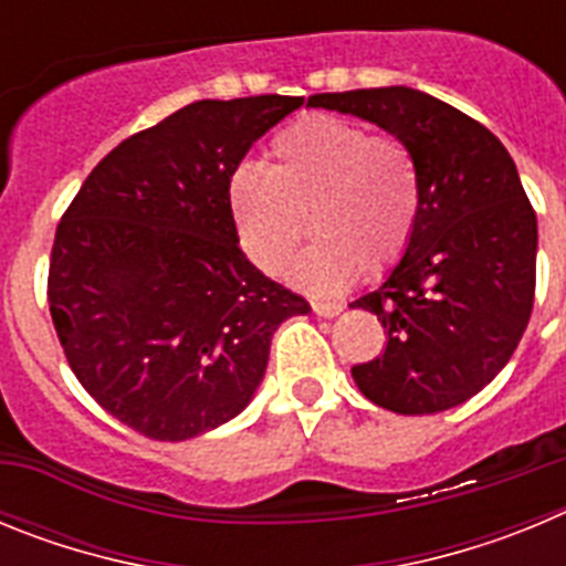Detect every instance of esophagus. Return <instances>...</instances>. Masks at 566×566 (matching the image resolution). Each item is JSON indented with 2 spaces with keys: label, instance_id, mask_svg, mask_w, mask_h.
I'll return each instance as SVG.
<instances>
[{
  "label": "esophagus",
  "instance_id": "34e87169",
  "mask_svg": "<svg viewBox=\"0 0 566 566\" xmlns=\"http://www.w3.org/2000/svg\"><path fill=\"white\" fill-rule=\"evenodd\" d=\"M312 308H314V314H319V317H337V314L343 312V306H339V303H319V300H314Z\"/></svg>",
  "mask_w": 566,
  "mask_h": 566
}]
</instances>
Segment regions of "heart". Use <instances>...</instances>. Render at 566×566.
Segmentation results:
<instances>
[{"label": "heart", "mask_w": 566, "mask_h": 566, "mask_svg": "<svg viewBox=\"0 0 566 566\" xmlns=\"http://www.w3.org/2000/svg\"><path fill=\"white\" fill-rule=\"evenodd\" d=\"M419 203V167L408 144L328 113L280 129L266 167H240L229 178L238 238L266 274L289 266L312 221L317 240L292 277L317 294L343 292L368 269L397 263L417 229Z\"/></svg>", "instance_id": "obj_1"}]
</instances>
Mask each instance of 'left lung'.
Here are the masks:
<instances>
[{"label": "left lung", "instance_id": "obj_1", "mask_svg": "<svg viewBox=\"0 0 566 566\" xmlns=\"http://www.w3.org/2000/svg\"><path fill=\"white\" fill-rule=\"evenodd\" d=\"M312 107L357 115L397 135L417 158L419 221L377 292L385 352L354 365L379 408L417 417L457 408L493 382L530 323L536 294V212L496 135L411 87L317 93Z\"/></svg>", "mask_w": 566, "mask_h": 566}]
</instances>
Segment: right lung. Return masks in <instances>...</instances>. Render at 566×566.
<instances>
[{"mask_svg": "<svg viewBox=\"0 0 566 566\" xmlns=\"http://www.w3.org/2000/svg\"><path fill=\"white\" fill-rule=\"evenodd\" d=\"M303 104H187L129 135L62 214L50 317L84 391L133 431L184 442L238 417L266 374L272 334L308 303L240 249L229 178Z\"/></svg>", "mask_w": 566, "mask_h": 566, "instance_id": "1", "label": "right lung"}]
</instances>
